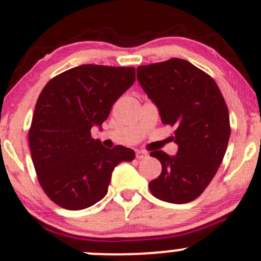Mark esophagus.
Masks as SVG:
<instances>
[{"instance_id": "obj_1", "label": "esophagus", "mask_w": 261, "mask_h": 261, "mask_svg": "<svg viewBox=\"0 0 261 261\" xmlns=\"http://www.w3.org/2000/svg\"><path fill=\"white\" fill-rule=\"evenodd\" d=\"M146 156H147V152L141 151V150H138V151H136V158L138 159H144L146 158Z\"/></svg>"}]
</instances>
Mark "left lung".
<instances>
[{"label":"left lung","mask_w":261,"mask_h":261,"mask_svg":"<svg viewBox=\"0 0 261 261\" xmlns=\"http://www.w3.org/2000/svg\"><path fill=\"white\" fill-rule=\"evenodd\" d=\"M138 81L161 122L176 126V155L150 153L163 166L150 191L171 204L193 201L215 176L226 151L230 119L223 95L207 73L181 59L140 66Z\"/></svg>","instance_id":"obj_1"}]
</instances>
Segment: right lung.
Returning a JSON list of instances; mask_svg holds the SVG:
<instances>
[{"mask_svg":"<svg viewBox=\"0 0 261 261\" xmlns=\"http://www.w3.org/2000/svg\"><path fill=\"white\" fill-rule=\"evenodd\" d=\"M134 82V67L81 65L43 87L29 142L40 185L55 204L67 210L92 206L108 194L116 165L135 159L128 147L108 149L91 138V128H101Z\"/></svg>","mask_w":261,"mask_h":261,"instance_id":"obj_1","label":"right lung"}]
</instances>
